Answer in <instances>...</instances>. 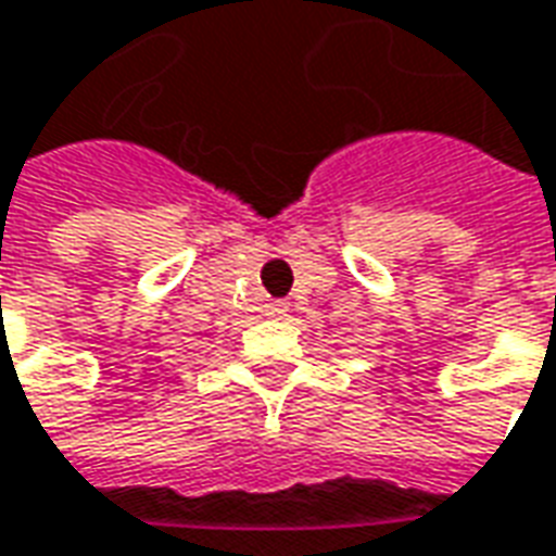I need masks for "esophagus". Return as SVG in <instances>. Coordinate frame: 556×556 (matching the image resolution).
Instances as JSON below:
<instances>
[{"label": "esophagus", "instance_id": "obj_1", "mask_svg": "<svg viewBox=\"0 0 556 556\" xmlns=\"http://www.w3.org/2000/svg\"><path fill=\"white\" fill-rule=\"evenodd\" d=\"M289 313V304L286 301H270V304L265 306V316H286Z\"/></svg>", "mask_w": 556, "mask_h": 556}]
</instances>
